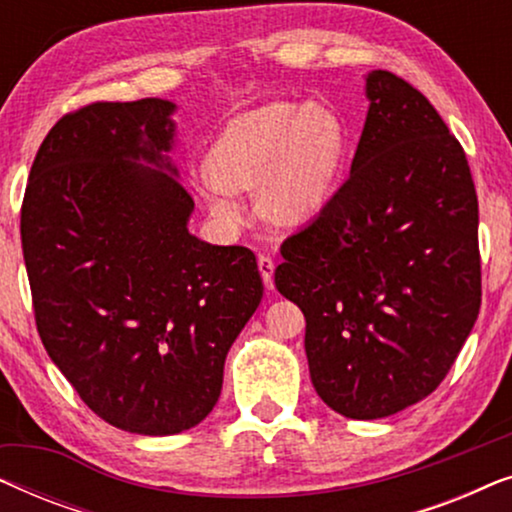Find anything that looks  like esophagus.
<instances>
[{"label":"esophagus","mask_w":512,"mask_h":512,"mask_svg":"<svg viewBox=\"0 0 512 512\" xmlns=\"http://www.w3.org/2000/svg\"><path fill=\"white\" fill-rule=\"evenodd\" d=\"M258 270H261L265 289H275V261L270 256H258Z\"/></svg>","instance_id":"1"}]
</instances>
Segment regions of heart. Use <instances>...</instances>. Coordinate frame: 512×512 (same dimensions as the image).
<instances>
[{"mask_svg": "<svg viewBox=\"0 0 512 512\" xmlns=\"http://www.w3.org/2000/svg\"><path fill=\"white\" fill-rule=\"evenodd\" d=\"M340 118L324 107L272 102L223 130L209 153L202 193L223 221H240L244 207L233 191L263 184V209L275 223L296 226L317 216L331 198L345 158Z\"/></svg>", "mask_w": 512, "mask_h": 512, "instance_id": "b5f03b06", "label": "heart"}]
</instances>
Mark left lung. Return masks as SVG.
Segmentation results:
<instances>
[{"label": "left lung", "mask_w": 512, "mask_h": 512, "mask_svg": "<svg viewBox=\"0 0 512 512\" xmlns=\"http://www.w3.org/2000/svg\"><path fill=\"white\" fill-rule=\"evenodd\" d=\"M352 172L282 242L275 286L305 314L314 389L349 419L436 391L478 319V195L459 139L401 76L375 69Z\"/></svg>", "instance_id": "1"}]
</instances>
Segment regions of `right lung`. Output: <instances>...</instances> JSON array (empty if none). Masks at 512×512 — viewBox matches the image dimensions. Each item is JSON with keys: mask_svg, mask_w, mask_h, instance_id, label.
Segmentation results:
<instances>
[{"mask_svg": "<svg viewBox=\"0 0 512 512\" xmlns=\"http://www.w3.org/2000/svg\"><path fill=\"white\" fill-rule=\"evenodd\" d=\"M174 104L93 102L53 125L27 179L20 240L51 361L104 422L142 436L200 424L263 298L254 251L188 233ZM156 164V168L142 166Z\"/></svg>", "mask_w": 512, "mask_h": 512, "instance_id": "1", "label": "right lung"}]
</instances>
